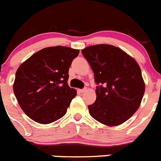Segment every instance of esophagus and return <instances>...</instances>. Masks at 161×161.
<instances>
[{
	"label": "esophagus",
	"mask_w": 161,
	"mask_h": 161,
	"mask_svg": "<svg viewBox=\"0 0 161 161\" xmlns=\"http://www.w3.org/2000/svg\"><path fill=\"white\" fill-rule=\"evenodd\" d=\"M86 91H87V88H86V87H84V88H83V89H80V90H79V92H80V93H84V92H85Z\"/></svg>",
	"instance_id": "esophagus-1"
}]
</instances>
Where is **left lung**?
I'll list each match as a JSON object with an SVG mask.
<instances>
[{
  "label": "left lung",
  "instance_id": "left-lung-1",
  "mask_svg": "<svg viewBox=\"0 0 161 161\" xmlns=\"http://www.w3.org/2000/svg\"><path fill=\"white\" fill-rule=\"evenodd\" d=\"M82 54L98 85L96 100L87 106L89 114L103 125H121L136 112L144 95L139 66L123 50L109 44L87 47Z\"/></svg>",
  "mask_w": 161,
  "mask_h": 161
}]
</instances>
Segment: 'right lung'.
Segmentation results:
<instances>
[{"mask_svg":"<svg viewBox=\"0 0 161 161\" xmlns=\"http://www.w3.org/2000/svg\"><path fill=\"white\" fill-rule=\"evenodd\" d=\"M79 50L63 46L43 48L18 68L14 94L23 112L47 125L66 114L77 91L68 85L69 69Z\"/></svg>","mask_w":161,"mask_h":161,"instance_id":"add662e5","label":"right lung"}]
</instances>
